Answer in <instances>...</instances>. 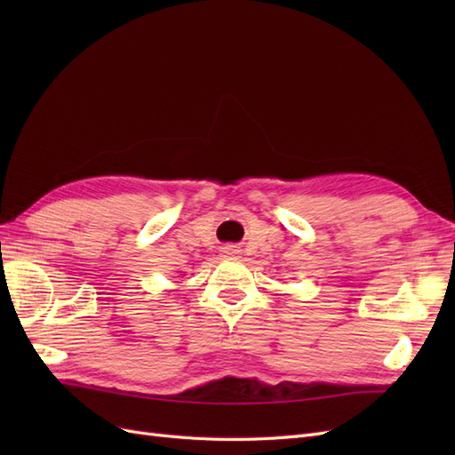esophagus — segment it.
<instances>
[{
  "label": "esophagus",
  "instance_id": "esophagus-1",
  "mask_svg": "<svg viewBox=\"0 0 455 455\" xmlns=\"http://www.w3.org/2000/svg\"><path fill=\"white\" fill-rule=\"evenodd\" d=\"M222 256H226V258H233V256H237L239 254V251H237V246H233V244H226V246H222Z\"/></svg>",
  "mask_w": 455,
  "mask_h": 455
}]
</instances>
